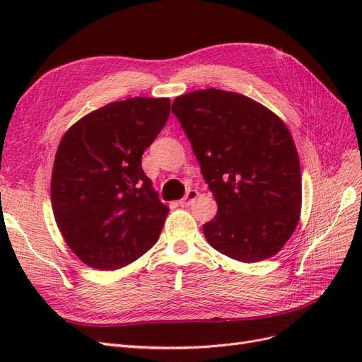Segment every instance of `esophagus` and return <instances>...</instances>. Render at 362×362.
I'll use <instances>...</instances> for the list:
<instances>
[{"label": "esophagus", "mask_w": 362, "mask_h": 362, "mask_svg": "<svg viewBox=\"0 0 362 362\" xmlns=\"http://www.w3.org/2000/svg\"><path fill=\"white\" fill-rule=\"evenodd\" d=\"M198 190H189L187 193H185L184 198L178 202L181 206H187V205H192L194 202V199L198 198Z\"/></svg>", "instance_id": "1"}]
</instances>
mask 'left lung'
<instances>
[{"label": "left lung", "instance_id": "1", "mask_svg": "<svg viewBox=\"0 0 362 362\" xmlns=\"http://www.w3.org/2000/svg\"><path fill=\"white\" fill-rule=\"evenodd\" d=\"M202 177L217 202L206 242L245 262L266 259L299 222L300 163L286 124L250 98L205 89L175 98Z\"/></svg>", "mask_w": 362, "mask_h": 362}]
</instances>
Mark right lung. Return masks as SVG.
Returning a JSON list of instances; mask_svg holds the SVG:
<instances>
[{
  "label": "right lung",
  "mask_w": 362,
  "mask_h": 362,
  "mask_svg": "<svg viewBox=\"0 0 362 362\" xmlns=\"http://www.w3.org/2000/svg\"><path fill=\"white\" fill-rule=\"evenodd\" d=\"M170 115L169 98H129L80 119L63 136L51 180L60 233L87 266L124 267L160 237L169 208L141 156Z\"/></svg>",
  "instance_id": "obj_1"
}]
</instances>
